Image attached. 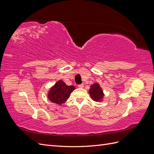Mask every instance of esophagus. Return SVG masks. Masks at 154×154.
<instances>
[{
    "instance_id": "esophagus-1",
    "label": "esophagus",
    "mask_w": 154,
    "mask_h": 154,
    "mask_svg": "<svg viewBox=\"0 0 154 154\" xmlns=\"http://www.w3.org/2000/svg\"><path fill=\"white\" fill-rule=\"evenodd\" d=\"M83 86H84V85H83V84H80V85H78V87L79 88H83Z\"/></svg>"
}]
</instances>
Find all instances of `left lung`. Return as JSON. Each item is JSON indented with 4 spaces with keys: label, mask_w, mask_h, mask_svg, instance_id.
<instances>
[{
    "label": "left lung",
    "mask_w": 154,
    "mask_h": 154,
    "mask_svg": "<svg viewBox=\"0 0 154 154\" xmlns=\"http://www.w3.org/2000/svg\"><path fill=\"white\" fill-rule=\"evenodd\" d=\"M89 94L91 98L95 101H101L103 97L104 96L103 90L100 87L98 83H95L91 86V88L89 89Z\"/></svg>",
    "instance_id": "obj_1"
}]
</instances>
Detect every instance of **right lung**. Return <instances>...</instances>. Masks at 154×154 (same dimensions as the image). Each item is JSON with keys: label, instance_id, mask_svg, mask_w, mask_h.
I'll return each instance as SVG.
<instances>
[{"label": "right lung", "instance_id": "1", "mask_svg": "<svg viewBox=\"0 0 154 154\" xmlns=\"http://www.w3.org/2000/svg\"><path fill=\"white\" fill-rule=\"evenodd\" d=\"M74 89L75 87L73 85H67L62 80H59L51 88L48 97L53 103L62 105L68 100L71 93Z\"/></svg>", "mask_w": 154, "mask_h": 154}]
</instances>
